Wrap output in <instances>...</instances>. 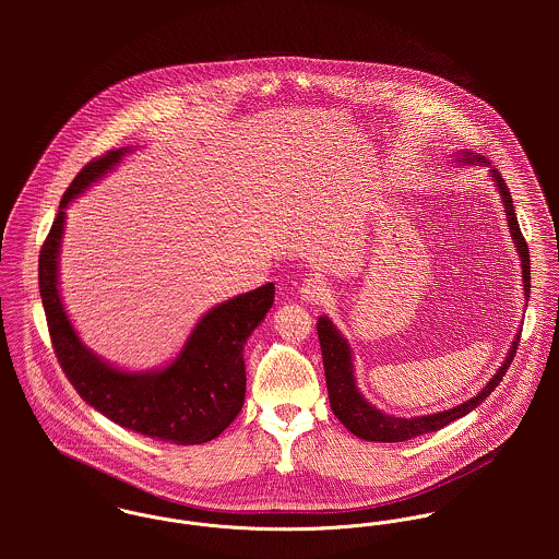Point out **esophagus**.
<instances>
[{
    "label": "esophagus",
    "mask_w": 559,
    "mask_h": 559,
    "mask_svg": "<svg viewBox=\"0 0 559 559\" xmlns=\"http://www.w3.org/2000/svg\"><path fill=\"white\" fill-rule=\"evenodd\" d=\"M299 293H301V299H304L306 304H320V301L326 299V286H324L320 280H317V277L304 280Z\"/></svg>",
    "instance_id": "1"
}]
</instances>
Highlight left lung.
<instances>
[{
  "mask_svg": "<svg viewBox=\"0 0 559 559\" xmlns=\"http://www.w3.org/2000/svg\"><path fill=\"white\" fill-rule=\"evenodd\" d=\"M452 157H454V163L459 160L461 165L488 167L486 159L479 157L478 153H472L469 148L459 151ZM488 176H490V182H492V187L497 189V193L501 198V206H503L506 222H508V233L512 237V242L516 247V255L521 260V277H523L521 282H523V295H525V306H527V297H530V288H532L530 286L532 275H530L527 242L521 235L516 213H514V206H512V195H510L503 178L499 176L497 169H488ZM317 331H319L320 353H322V366H324V379H326V392H329L331 411L355 437L366 439V441H379V443L408 441V439H415L419 435L435 432V430L448 426L450 421L472 413L499 385L506 370L510 368V361L514 359V353H516V346H519V340H521V331H519L514 335L508 353H506L503 364L497 368L492 379L479 390L474 399L465 400V402H461L452 408H445V411L428 413V415L399 417V415H390V413L377 408L372 402H368L366 396L361 394V390L357 385V377H355L350 342L335 326V322L329 319L326 314H322L319 322H317Z\"/></svg>",
  "mask_w": 559,
  "mask_h": 559,
  "instance_id": "obj_1",
  "label": "left lung"
}]
</instances>
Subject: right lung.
Here are the masks:
<instances>
[{
	"label": "right lung",
	"mask_w": 559,
	"mask_h": 559,
	"mask_svg": "<svg viewBox=\"0 0 559 559\" xmlns=\"http://www.w3.org/2000/svg\"><path fill=\"white\" fill-rule=\"evenodd\" d=\"M138 148L124 146L87 163L64 193L40 249V299L58 361L81 399L122 428L176 445H198L219 437L242 408V348L271 310L275 286L269 282L213 306L195 322L176 357L159 368L129 370L94 353L81 340L60 293L67 209Z\"/></svg>",
	"instance_id": "obj_1"
}]
</instances>
